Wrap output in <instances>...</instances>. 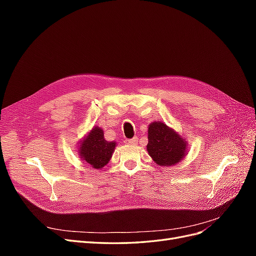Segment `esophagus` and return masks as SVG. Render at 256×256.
Wrapping results in <instances>:
<instances>
[{
	"label": "esophagus",
	"instance_id": "obj_1",
	"mask_svg": "<svg viewBox=\"0 0 256 256\" xmlns=\"http://www.w3.org/2000/svg\"><path fill=\"white\" fill-rule=\"evenodd\" d=\"M124 142H125L127 145H134V144H136V142H138V138H125V140H124Z\"/></svg>",
	"mask_w": 256,
	"mask_h": 256
}]
</instances>
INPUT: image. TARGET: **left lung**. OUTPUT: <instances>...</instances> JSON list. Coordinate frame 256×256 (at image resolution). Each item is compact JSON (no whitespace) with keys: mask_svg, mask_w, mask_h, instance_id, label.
Listing matches in <instances>:
<instances>
[{"mask_svg":"<svg viewBox=\"0 0 256 256\" xmlns=\"http://www.w3.org/2000/svg\"><path fill=\"white\" fill-rule=\"evenodd\" d=\"M187 145L184 138L161 122H154L148 127L147 150L157 164L168 166L178 164L186 154Z\"/></svg>","mask_w":256,"mask_h":256,"instance_id":"1","label":"left lung"}]
</instances>
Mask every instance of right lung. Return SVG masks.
<instances>
[{
  "label": "right lung",
  "instance_id": "obj_1",
  "mask_svg": "<svg viewBox=\"0 0 256 256\" xmlns=\"http://www.w3.org/2000/svg\"><path fill=\"white\" fill-rule=\"evenodd\" d=\"M114 148L115 142L106 141L102 129L95 127L81 142L79 154L94 168H102L110 161Z\"/></svg>",
  "mask_w": 256,
  "mask_h": 256
}]
</instances>
